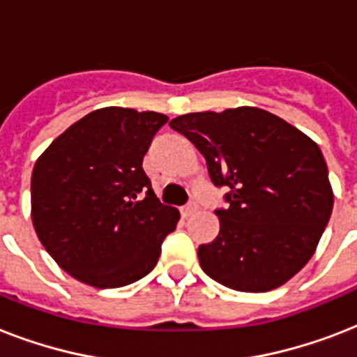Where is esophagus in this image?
<instances>
[{
    "label": "esophagus",
    "mask_w": 357,
    "mask_h": 357,
    "mask_svg": "<svg viewBox=\"0 0 357 357\" xmlns=\"http://www.w3.org/2000/svg\"><path fill=\"white\" fill-rule=\"evenodd\" d=\"M196 211V204H189V206H183L181 207V217H190L192 213Z\"/></svg>",
    "instance_id": "obj_1"
}]
</instances>
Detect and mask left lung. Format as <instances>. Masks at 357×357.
<instances>
[{
	"label": "left lung",
	"instance_id": "8db88e82",
	"mask_svg": "<svg viewBox=\"0 0 357 357\" xmlns=\"http://www.w3.org/2000/svg\"><path fill=\"white\" fill-rule=\"evenodd\" d=\"M170 128L206 157L215 185H228L217 238L198 248L202 271L244 293L287 283L315 254L333 209L321 148L257 107L181 114Z\"/></svg>",
	"mask_w": 357,
	"mask_h": 357
}]
</instances>
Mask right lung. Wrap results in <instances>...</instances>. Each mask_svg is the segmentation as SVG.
Masks as SVG:
<instances>
[{
	"label": "right lung",
	"instance_id": "1",
	"mask_svg": "<svg viewBox=\"0 0 357 357\" xmlns=\"http://www.w3.org/2000/svg\"><path fill=\"white\" fill-rule=\"evenodd\" d=\"M167 114L103 107L61 133L36 159L31 220L64 272L98 289L153 271L179 211L153 195L142 159Z\"/></svg>",
	"mask_w": 357,
	"mask_h": 357
}]
</instances>
